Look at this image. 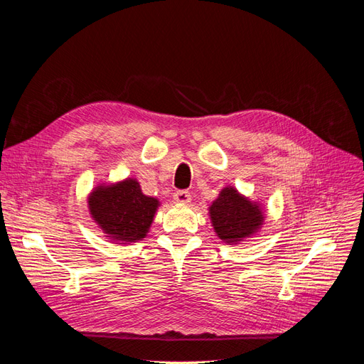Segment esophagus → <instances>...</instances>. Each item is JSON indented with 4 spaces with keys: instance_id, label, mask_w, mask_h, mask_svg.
I'll return each instance as SVG.
<instances>
[{
    "instance_id": "1",
    "label": "esophagus",
    "mask_w": 364,
    "mask_h": 364,
    "mask_svg": "<svg viewBox=\"0 0 364 364\" xmlns=\"http://www.w3.org/2000/svg\"><path fill=\"white\" fill-rule=\"evenodd\" d=\"M173 199H174V202H178V203H190L191 202V194L188 191L181 190V191L174 193Z\"/></svg>"
}]
</instances>
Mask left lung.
I'll use <instances>...</instances> for the list:
<instances>
[{"label":"left lung","mask_w":364,"mask_h":364,"mask_svg":"<svg viewBox=\"0 0 364 364\" xmlns=\"http://www.w3.org/2000/svg\"><path fill=\"white\" fill-rule=\"evenodd\" d=\"M209 218L217 237L226 245H238L255 235L264 223L261 203L252 202L234 186H225L209 205Z\"/></svg>","instance_id":"1"}]
</instances>
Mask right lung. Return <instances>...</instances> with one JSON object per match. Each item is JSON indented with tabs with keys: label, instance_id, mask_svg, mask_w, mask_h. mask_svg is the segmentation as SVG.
Returning a JSON list of instances; mask_svg holds the SVG:
<instances>
[{
	"label": "right lung",
	"instance_id": "right-lung-1",
	"mask_svg": "<svg viewBox=\"0 0 364 364\" xmlns=\"http://www.w3.org/2000/svg\"><path fill=\"white\" fill-rule=\"evenodd\" d=\"M159 200L141 191L136 179L100 183L87 196V208L94 222L107 240L129 245L146 238L155 218Z\"/></svg>",
	"mask_w": 364,
	"mask_h": 364
}]
</instances>
